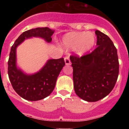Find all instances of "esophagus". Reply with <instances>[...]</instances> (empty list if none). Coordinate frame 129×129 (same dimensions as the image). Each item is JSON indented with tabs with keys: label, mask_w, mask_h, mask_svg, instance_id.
Returning <instances> with one entry per match:
<instances>
[{
	"label": "esophagus",
	"mask_w": 129,
	"mask_h": 129,
	"mask_svg": "<svg viewBox=\"0 0 129 129\" xmlns=\"http://www.w3.org/2000/svg\"><path fill=\"white\" fill-rule=\"evenodd\" d=\"M64 61H65V63H66V65H70L71 64V60H70V58L69 56L66 57L64 58Z\"/></svg>",
	"instance_id": "34e87169"
}]
</instances>
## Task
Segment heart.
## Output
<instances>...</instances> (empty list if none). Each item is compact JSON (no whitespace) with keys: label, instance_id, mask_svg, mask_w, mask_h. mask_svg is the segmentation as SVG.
I'll return each instance as SVG.
<instances>
[{"label":"heart","instance_id":"obj_1","mask_svg":"<svg viewBox=\"0 0 129 129\" xmlns=\"http://www.w3.org/2000/svg\"><path fill=\"white\" fill-rule=\"evenodd\" d=\"M95 43V36L92 32H74L66 35L63 44L67 48L78 47V52L82 54L92 49Z\"/></svg>","mask_w":129,"mask_h":129}]
</instances>
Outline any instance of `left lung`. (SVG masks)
Instances as JSON below:
<instances>
[{
  "mask_svg": "<svg viewBox=\"0 0 129 129\" xmlns=\"http://www.w3.org/2000/svg\"><path fill=\"white\" fill-rule=\"evenodd\" d=\"M97 48L81 57L71 55L75 93L87 102H96L110 93L119 72L117 49L110 39L99 30Z\"/></svg>",
  "mask_w": 129,
  "mask_h": 129,
  "instance_id": "obj_1",
  "label": "left lung"
}]
</instances>
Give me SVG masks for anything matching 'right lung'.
Returning a JSON list of instances; mask_svg holds the SVG:
<instances>
[{
	"label": "right lung",
	"mask_w": 129,
	"mask_h": 129,
	"mask_svg": "<svg viewBox=\"0 0 129 129\" xmlns=\"http://www.w3.org/2000/svg\"><path fill=\"white\" fill-rule=\"evenodd\" d=\"M54 30L48 27H38L23 32L10 49L8 60L9 80L14 90L27 101H36L49 96L55 88L57 77L65 66L63 58L50 59L39 72L32 75L24 74L16 66V49L25 39L39 37L47 42L52 41Z\"/></svg>",
	"instance_id": "obj_1"
}]
</instances>
